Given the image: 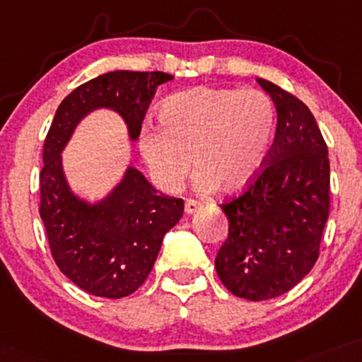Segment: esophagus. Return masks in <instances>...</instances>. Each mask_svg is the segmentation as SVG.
<instances>
[{
	"mask_svg": "<svg viewBox=\"0 0 362 362\" xmlns=\"http://www.w3.org/2000/svg\"><path fill=\"white\" fill-rule=\"evenodd\" d=\"M199 209H200V204L197 202V200H192V199L185 200V207H184L185 214H195Z\"/></svg>",
	"mask_w": 362,
	"mask_h": 362,
	"instance_id": "obj_1",
	"label": "esophagus"
}]
</instances>
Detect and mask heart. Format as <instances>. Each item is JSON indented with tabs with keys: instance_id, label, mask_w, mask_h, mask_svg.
Wrapping results in <instances>:
<instances>
[{
	"instance_id": "b5f03b06",
	"label": "heart",
	"mask_w": 362,
	"mask_h": 362,
	"mask_svg": "<svg viewBox=\"0 0 362 362\" xmlns=\"http://www.w3.org/2000/svg\"><path fill=\"white\" fill-rule=\"evenodd\" d=\"M162 128H145L138 146L160 189L175 192L194 168L202 192L246 190L267 162L276 115L258 89L194 87L160 104Z\"/></svg>"
}]
</instances>
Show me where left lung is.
I'll list each match as a JSON object with an SVG mask.
<instances>
[{
    "label": "left lung",
    "instance_id": "8db88e82",
    "mask_svg": "<svg viewBox=\"0 0 362 362\" xmlns=\"http://www.w3.org/2000/svg\"><path fill=\"white\" fill-rule=\"evenodd\" d=\"M276 107L267 167L245 194L223 204L229 234L216 272L239 298L261 302L293 288L313 268L330 206V165L310 110L293 94L256 79Z\"/></svg>",
    "mask_w": 362,
    "mask_h": 362
}]
</instances>
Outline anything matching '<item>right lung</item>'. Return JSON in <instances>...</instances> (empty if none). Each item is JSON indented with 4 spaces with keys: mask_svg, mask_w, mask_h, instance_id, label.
Instances as JSON below:
<instances>
[{
    "mask_svg": "<svg viewBox=\"0 0 362 362\" xmlns=\"http://www.w3.org/2000/svg\"><path fill=\"white\" fill-rule=\"evenodd\" d=\"M165 72L115 71L74 89L57 107L43 145L40 217L60 272L95 297L123 298L145 283L163 236L180 221L184 200L155 189L133 165L104 197L74 192L62 151L84 117L99 110L124 121L136 141L156 87L172 81Z\"/></svg>",
    "mask_w": 362,
    "mask_h": 362,
    "instance_id": "right-lung-1",
    "label": "right lung"
}]
</instances>
